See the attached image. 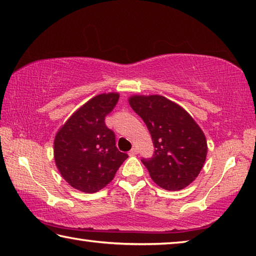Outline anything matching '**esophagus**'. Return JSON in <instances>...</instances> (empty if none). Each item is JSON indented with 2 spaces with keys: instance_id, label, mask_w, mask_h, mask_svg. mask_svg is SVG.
I'll use <instances>...</instances> for the list:
<instances>
[{
  "instance_id": "1",
  "label": "esophagus",
  "mask_w": 256,
  "mask_h": 256,
  "mask_svg": "<svg viewBox=\"0 0 256 256\" xmlns=\"http://www.w3.org/2000/svg\"><path fill=\"white\" fill-rule=\"evenodd\" d=\"M138 154V149L134 148V146H133V148H132L131 150H130V154H128L134 156V154Z\"/></svg>"
}]
</instances>
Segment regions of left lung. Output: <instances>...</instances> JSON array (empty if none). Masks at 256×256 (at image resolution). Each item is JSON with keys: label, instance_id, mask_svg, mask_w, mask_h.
Wrapping results in <instances>:
<instances>
[{"label": "left lung", "instance_id": "obj_1", "mask_svg": "<svg viewBox=\"0 0 256 256\" xmlns=\"http://www.w3.org/2000/svg\"><path fill=\"white\" fill-rule=\"evenodd\" d=\"M128 102L152 138V157L141 159L151 178L167 190L186 188L206 162L208 148L202 130L188 112L162 96H133Z\"/></svg>", "mask_w": 256, "mask_h": 256}]
</instances>
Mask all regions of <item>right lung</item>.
Returning a JSON list of instances; mask_svg holds the SVG:
<instances>
[{
  "label": "right lung",
  "instance_id": "1",
  "mask_svg": "<svg viewBox=\"0 0 256 256\" xmlns=\"http://www.w3.org/2000/svg\"><path fill=\"white\" fill-rule=\"evenodd\" d=\"M118 98V94L112 92L90 99L56 134V166L72 188L86 193L98 192L114 178L128 157L118 149L115 133L105 123Z\"/></svg>",
  "mask_w": 256,
  "mask_h": 256
}]
</instances>
